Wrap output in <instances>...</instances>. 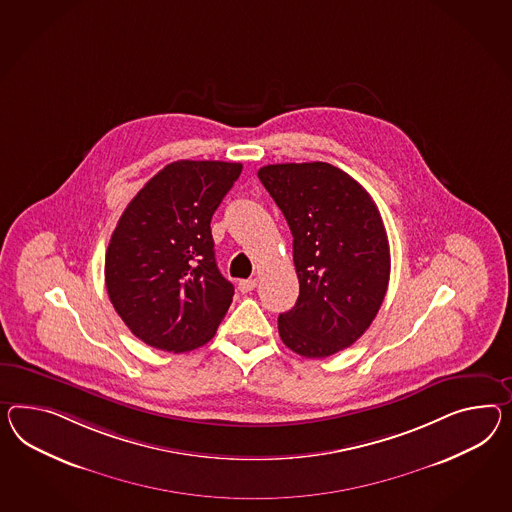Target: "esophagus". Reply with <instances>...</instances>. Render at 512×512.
Instances as JSON below:
<instances>
[{
	"instance_id": "esophagus-1",
	"label": "esophagus",
	"mask_w": 512,
	"mask_h": 512,
	"mask_svg": "<svg viewBox=\"0 0 512 512\" xmlns=\"http://www.w3.org/2000/svg\"><path fill=\"white\" fill-rule=\"evenodd\" d=\"M258 286V280L256 278H247V280H239V291L241 293H250L252 289Z\"/></svg>"
}]
</instances>
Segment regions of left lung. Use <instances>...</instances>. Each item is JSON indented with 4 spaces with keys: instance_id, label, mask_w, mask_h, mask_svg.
I'll return each mask as SVG.
<instances>
[{
    "instance_id": "8db88e82",
    "label": "left lung",
    "mask_w": 512,
    "mask_h": 512,
    "mask_svg": "<svg viewBox=\"0 0 512 512\" xmlns=\"http://www.w3.org/2000/svg\"><path fill=\"white\" fill-rule=\"evenodd\" d=\"M258 178L293 236L299 299L278 315L280 338L306 358L353 345L379 312L390 247L366 189L323 161L265 165Z\"/></svg>"
}]
</instances>
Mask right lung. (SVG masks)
Instances as JSON below:
<instances>
[{"mask_svg":"<svg viewBox=\"0 0 512 512\" xmlns=\"http://www.w3.org/2000/svg\"><path fill=\"white\" fill-rule=\"evenodd\" d=\"M243 165L174 161L133 197L105 252V288L146 345L193 351L215 336L234 286L215 262L211 217Z\"/></svg>","mask_w":512,"mask_h":512,"instance_id":"1","label":"right lung"}]
</instances>
